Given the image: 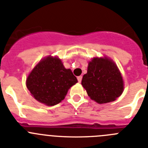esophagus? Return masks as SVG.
<instances>
[{
  "label": "esophagus",
  "mask_w": 148,
  "mask_h": 148,
  "mask_svg": "<svg viewBox=\"0 0 148 148\" xmlns=\"http://www.w3.org/2000/svg\"><path fill=\"white\" fill-rule=\"evenodd\" d=\"M77 79H78V82H79V83H80V82H82V75H80V76H78V78H77Z\"/></svg>",
  "instance_id": "1"
}]
</instances>
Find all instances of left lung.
I'll return each mask as SVG.
<instances>
[{
    "label": "left lung",
    "instance_id": "1",
    "mask_svg": "<svg viewBox=\"0 0 148 148\" xmlns=\"http://www.w3.org/2000/svg\"><path fill=\"white\" fill-rule=\"evenodd\" d=\"M82 84L90 99L99 104L113 101L121 95L124 83L118 67L112 60L95 58L88 64Z\"/></svg>",
    "mask_w": 148,
    "mask_h": 148
}]
</instances>
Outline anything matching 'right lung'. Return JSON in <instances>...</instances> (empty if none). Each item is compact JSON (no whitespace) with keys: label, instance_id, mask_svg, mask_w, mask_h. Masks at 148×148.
<instances>
[{"label":"right lung","instance_id":"1","mask_svg":"<svg viewBox=\"0 0 148 148\" xmlns=\"http://www.w3.org/2000/svg\"><path fill=\"white\" fill-rule=\"evenodd\" d=\"M78 82L70 69L58 58L47 57L38 64L27 79V87L39 102L48 106L58 104L68 90Z\"/></svg>","mask_w":148,"mask_h":148}]
</instances>
